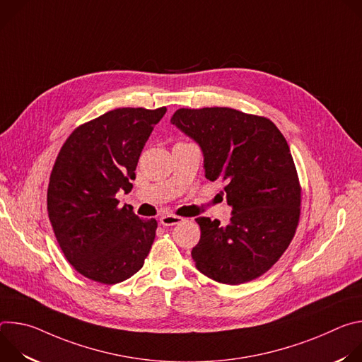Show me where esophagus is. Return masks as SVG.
I'll return each instance as SVG.
<instances>
[{
	"mask_svg": "<svg viewBox=\"0 0 362 362\" xmlns=\"http://www.w3.org/2000/svg\"><path fill=\"white\" fill-rule=\"evenodd\" d=\"M183 219L179 218V216H175V215H165L160 218V223L163 226H173V225H177L180 223Z\"/></svg>",
	"mask_w": 362,
	"mask_h": 362,
	"instance_id": "1",
	"label": "esophagus"
}]
</instances>
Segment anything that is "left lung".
<instances>
[{
  "mask_svg": "<svg viewBox=\"0 0 362 362\" xmlns=\"http://www.w3.org/2000/svg\"><path fill=\"white\" fill-rule=\"evenodd\" d=\"M170 123L202 148L204 176L226 182L232 218H197L196 268L239 285L269 271L289 246L300 214V186L289 146L267 117L229 107L179 109Z\"/></svg>",
  "mask_w": 362,
  "mask_h": 362,
  "instance_id": "8db88e82",
  "label": "left lung"
}]
</instances>
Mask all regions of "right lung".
Wrapping results in <instances>:
<instances>
[{"mask_svg":"<svg viewBox=\"0 0 362 362\" xmlns=\"http://www.w3.org/2000/svg\"><path fill=\"white\" fill-rule=\"evenodd\" d=\"M166 107H123L78 126L49 176L47 211L66 259L83 276L123 282L144 264L158 222L143 221L116 193H129L140 153Z\"/></svg>","mask_w":362,"mask_h":362,"instance_id":"obj_1","label":"right lung"}]
</instances>
